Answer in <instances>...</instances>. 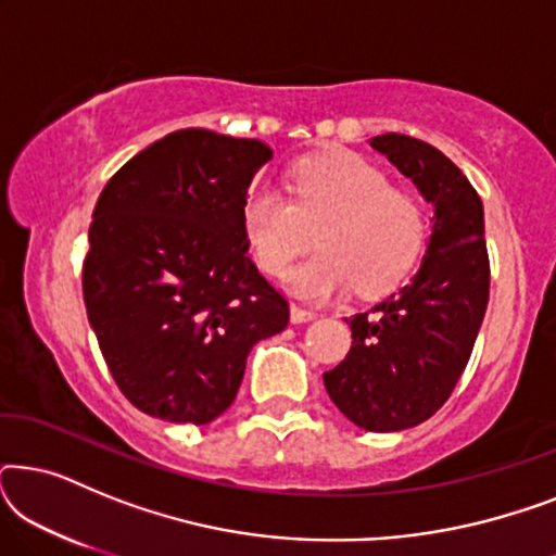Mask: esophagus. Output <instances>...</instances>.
<instances>
[{"mask_svg": "<svg viewBox=\"0 0 556 556\" xmlns=\"http://www.w3.org/2000/svg\"><path fill=\"white\" fill-rule=\"evenodd\" d=\"M314 318H316L314 311L295 306V303L291 306V321H293V324H306V321H314Z\"/></svg>", "mask_w": 556, "mask_h": 556, "instance_id": "34e87169", "label": "esophagus"}]
</instances>
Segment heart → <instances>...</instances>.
I'll return each mask as SVG.
<instances>
[{
    "label": "heart",
    "mask_w": 556,
    "mask_h": 556,
    "mask_svg": "<svg viewBox=\"0 0 556 556\" xmlns=\"http://www.w3.org/2000/svg\"><path fill=\"white\" fill-rule=\"evenodd\" d=\"M242 235L268 276H283L293 261L318 253L291 273L293 291L326 301L356 288L379 295L409 276L425 250L428 217L407 189L362 156L337 151L301 159L291 172V200L273 187L242 202Z\"/></svg>",
    "instance_id": "1"
}]
</instances>
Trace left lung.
Masks as SVG:
<instances>
[{
  "instance_id": "1",
  "label": "left lung",
  "mask_w": 556,
  "mask_h": 556,
  "mask_svg": "<svg viewBox=\"0 0 556 556\" xmlns=\"http://www.w3.org/2000/svg\"><path fill=\"white\" fill-rule=\"evenodd\" d=\"M432 204V235L420 268L400 293L346 318L352 349L324 375L326 392L369 432L415 428L451 397L489 306V253L481 197L458 166L413 136L369 141Z\"/></svg>"
}]
</instances>
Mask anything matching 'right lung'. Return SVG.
<instances>
[{
  "label": "right lung",
  "instance_id": "right-lung-1",
  "mask_svg": "<svg viewBox=\"0 0 556 556\" xmlns=\"http://www.w3.org/2000/svg\"><path fill=\"white\" fill-rule=\"evenodd\" d=\"M273 151L181 128L139 151L98 197L83 299L118 390L141 413L207 425L232 405L250 349L288 326L257 273L242 202Z\"/></svg>",
  "mask_w": 556,
  "mask_h": 556
}]
</instances>
